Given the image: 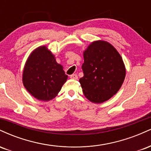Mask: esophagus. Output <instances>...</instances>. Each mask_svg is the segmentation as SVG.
Wrapping results in <instances>:
<instances>
[{"mask_svg": "<svg viewBox=\"0 0 151 151\" xmlns=\"http://www.w3.org/2000/svg\"><path fill=\"white\" fill-rule=\"evenodd\" d=\"M70 78L72 79H74V80H77V79H78V76L76 74H74L70 75Z\"/></svg>", "mask_w": 151, "mask_h": 151, "instance_id": "34e87169", "label": "esophagus"}]
</instances>
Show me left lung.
Returning a JSON list of instances; mask_svg holds the SVG:
<instances>
[{
  "instance_id": "obj_1",
  "label": "left lung",
  "mask_w": 151,
  "mask_h": 151,
  "mask_svg": "<svg viewBox=\"0 0 151 151\" xmlns=\"http://www.w3.org/2000/svg\"><path fill=\"white\" fill-rule=\"evenodd\" d=\"M84 77L79 79L85 97L95 104L108 101L120 89L126 77L122 58L111 44L93 41L83 52Z\"/></svg>"
}]
</instances>
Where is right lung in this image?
I'll use <instances>...</instances> for the list:
<instances>
[{
    "label": "right lung",
    "mask_w": 151,
    "mask_h": 151,
    "mask_svg": "<svg viewBox=\"0 0 151 151\" xmlns=\"http://www.w3.org/2000/svg\"><path fill=\"white\" fill-rule=\"evenodd\" d=\"M62 65L46 46L35 49L26 60L22 83L27 91L40 101H48L58 96L67 81Z\"/></svg>",
    "instance_id": "add662e5"
}]
</instances>
